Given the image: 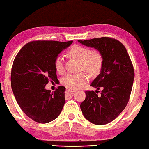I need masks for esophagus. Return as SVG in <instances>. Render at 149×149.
<instances>
[{"mask_svg":"<svg viewBox=\"0 0 149 149\" xmlns=\"http://www.w3.org/2000/svg\"><path fill=\"white\" fill-rule=\"evenodd\" d=\"M76 92V91L75 90H72V89H69V88H67L66 89V93H74Z\"/></svg>","mask_w":149,"mask_h":149,"instance_id":"esophagus-1","label":"esophagus"}]
</instances>
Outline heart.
<instances>
[{
  "instance_id": "b5f03b06",
  "label": "heart",
  "mask_w": 149,
  "mask_h": 149,
  "mask_svg": "<svg viewBox=\"0 0 149 149\" xmlns=\"http://www.w3.org/2000/svg\"><path fill=\"white\" fill-rule=\"evenodd\" d=\"M69 54L81 61V70L96 74L101 70L103 59L100 53L93 52L88 47L79 45H74L69 50ZM54 67L57 72L64 70V60L62 56H58L54 61ZM88 80V77L84 73H68L62 78L61 83L69 89H78L83 87Z\"/></svg>"
}]
</instances>
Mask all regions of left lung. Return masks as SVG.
<instances>
[{
  "instance_id": "obj_1",
  "label": "left lung",
  "mask_w": 149,
  "mask_h": 149,
  "mask_svg": "<svg viewBox=\"0 0 149 149\" xmlns=\"http://www.w3.org/2000/svg\"><path fill=\"white\" fill-rule=\"evenodd\" d=\"M79 43L100 52L103 59L100 73L91 86L97 91H86V99L80 108L85 118L96 125L113 121L127 105L135 73L124 45L115 38L78 40ZM102 89L101 95L97 91Z\"/></svg>"
}]
</instances>
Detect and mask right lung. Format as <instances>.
<instances>
[{
  "label": "right lung",
  "instance_id": "obj_1",
  "mask_svg": "<svg viewBox=\"0 0 149 149\" xmlns=\"http://www.w3.org/2000/svg\"><path fill=\"white\" fill-rule=\"evenodd\" d=\"M72 41H37L27 43L13 63L11 86L21 110L32 120L41 124L50 122L60 115L65 104V88L54 92L45 89L49 80L54 81V61Z\"/></svg>",
  "mask_w": 149,
  "mask_h": 149
}]
</instances>
